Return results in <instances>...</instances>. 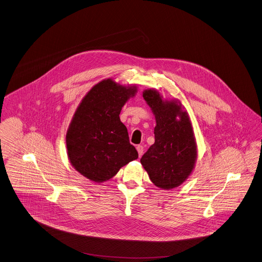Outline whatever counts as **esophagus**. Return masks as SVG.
<instances>
[{
  "instance_id": "obj_1",
  "label": "esophagus",
  "mask_w": 262,
  "mask_h": 262,
  "mask_svg": "<svg viewBox=\"0 0 262 262\" xmlns=\"http://www.w3.org/2000/svg\"><path fill=\"white\" fill-rule=\"evenodd\" d=\"M137 150H138V152H139V156L141 157V155H142V152H143V146L142 145H138L137 146Z\"/></svg>"
}]
</instances>
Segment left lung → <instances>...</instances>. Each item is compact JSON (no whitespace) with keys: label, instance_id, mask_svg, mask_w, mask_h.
<instances>
[{"label":"left lung","instance_id":"left-lung-1","mask_svg":"<svg viewBox=\"0 0 262 262\" xmlns=\"http://www.w3.org/2000/svg\"><path fill=\"white\" fill-rule=\"evenodd\" d=\"M157 121L155 143L141 157V163L158 187L181 185L191 173L196 160V144L186 112L177 101H164L156 90L142 95ZM180 118L177 120V117Z\"/></svg>","mask_w":262,"mask_h":262}]
</instances>
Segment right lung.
Masks as SVG:
<instances>
[{"label":"right lung","instance_id":"1","mask_svg":"<svg viewBox=\"0 0 262 262\" xmlns=\"http://www.w3.org/2000/svg\"><path fill=\"white\" fill-rule=\"evenodd\" d=\"M136 93V86L103 80L86 94L77 108L66 142L72 165L86 179L108 181L121 166L139 158L120 120L121 107Z\"/></svg>","mask_w":262,"mask_h":262}]
</instances>
